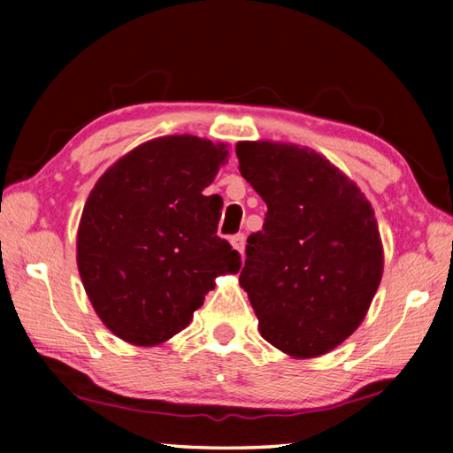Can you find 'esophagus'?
Masks as SVG:
<instances>
[{
	"label": "esophagus",
	"instance_id": "34e87169",
	"mask_svg": "<svg viewBox=\"0 0 453 453\" xmlns=\"http://www.w3.org/2000/svg\"><path fill=\"white\" fill-rule=\"evenodd\" d=\"M232 245L234 248L240 251V254H243V250H245V235L243 234H235V235H232Z\"/></svg>",
	"mask_w": 453,
	"mask_h": 453
}]
</instances>
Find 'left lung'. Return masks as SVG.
I'll use <instances>...</instances> for the list:
<instances>
[{
    "label": "left lung",
    "instance_id": "1",
    "mask_svg": "<svg viewBox=\"0 0 453 453\" xmlns=\"http://www.w3.org/2000/svg\"><path fill=\"white\" fill-rule=\"evenodd\" d=\"M235 153L267 205L240 273L259 332L289 356L327 354L362 324L380 286L383 254L372 205L316 151L240 142Z\"/></svg>",
    "mask_w": 453,
    "mask_h": 453
}]
</instances>
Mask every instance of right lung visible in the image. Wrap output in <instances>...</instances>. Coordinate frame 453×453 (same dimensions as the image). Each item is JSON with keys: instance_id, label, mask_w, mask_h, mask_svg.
I'll list each match as a JSON object with an SVG mask.
<instances>
[{"instance_id": "right-lung-1", "label": "right lung", "mask_w": 453, "mask_h": 453, "mask_svg": "<svg viewBox=\"0 0 453 453\" xmlns=\"http://www.w3.org/2000/svg\"><path fill=\"white\" fill-rule=\"evenodd\" d=\"M226 145L165 135L107 170L86 202L78 267L104 324L135 346H156L186 327L219 273L240 254L218 235V194L203 189Z\"/></svg>"}]
</instances>
